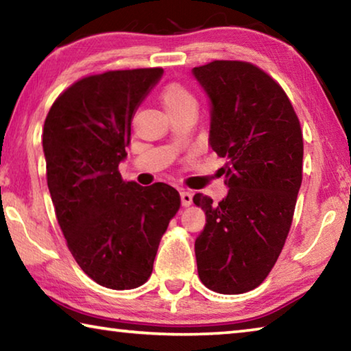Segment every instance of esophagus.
Returning <instances> with one entry per match:
<instances>
[{
  "label": "esophagus",
  "mask_w": 351,
  "mask_h": 351,
  "mask_svg": "<svg viewBox=\"0 0 351 351\" xmlns=\"http://www.w3.org/2000/svg\"><path fill=\"white\" fill-rule=\"evenodd\" d=\"M180 197H181V204H182L184 207H189L190 204H192L193 195L190 193V192H181Z\"/></svg>",
  "instance_id": "obj_1"
}]
</instances>
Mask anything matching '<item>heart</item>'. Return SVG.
I'll return each instance as SVG.
<instances>
[{
  "instance_id": "heart-1",
  "label": "heart",
  "mask_w": 351,
  "mask_h": 351,
  "mask_svg": "<svg viewBox=\"0 0 351 351\" xmlns=\"http://www.w3.org/2000/svg\"><path fill=\"white\" fill-rule=\"evenodd\" d=\"M159 97H161V102L169 114L195 108V105H197L192 93L187 88L180 85V83H169V85H165L161 94H159Z\"/></svg>"
}]
</instances>
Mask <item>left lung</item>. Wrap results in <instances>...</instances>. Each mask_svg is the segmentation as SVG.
<instances>
[{
    "instance_id": "left-lung-1",
    "label": "left lung",
    "mask_w": 351,
    "mask_h": 351,
    "mask_svg": "<svg viewBox=\"0 0 351 351\" xmlns=\"http://www.w3.org/2000/svg\"><path fill=\"white\" fill-rule=\"evenodd\" d=\"M210 106L209 145L226 158L228 195L197 193L206 226L195 240L198 276L219 294L257 288L287 240L302 184L299 119L276 80L246 62L193 68Z\"/></svg>"
}]
</instances>
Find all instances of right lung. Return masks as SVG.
<instances>
[{"label":"right lung","mask_w":351,"mask_h":351,"mask_svg":"<svg viewBox=\"0 0 351 351\" xmlns=\"http://www.w3.org/2000/svg\"><path fill=\"white\" fill-rule=\"evenodd\" d=\"M164 69L85 77L51 106L43 127L46 176L68 247L94 282L133 289L147 282L180 193L169 184L122 180L139 105Z\"/></svg>","instance_id":"1"}]
</instances>
